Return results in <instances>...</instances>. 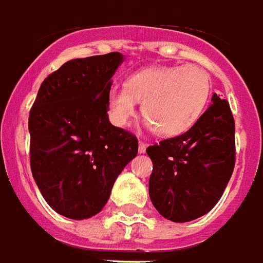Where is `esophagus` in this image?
<instances>
[{
	"mask_svg": "<svg viewBox=\"0 0 263 263\" xmlns=\"http://www.w3.org/2000/svg\"><path fill=\"white\" fill-rule=\"evenodd\" d=\"M145 148H147V144H145L144 141H139V153L140 154L145 153Z\"/></svg>",
	"mask_w": 263,
	"mask_h": 263,
	"instance_id": "34e87169",
	"label": "esophagus"
}]
</instances>
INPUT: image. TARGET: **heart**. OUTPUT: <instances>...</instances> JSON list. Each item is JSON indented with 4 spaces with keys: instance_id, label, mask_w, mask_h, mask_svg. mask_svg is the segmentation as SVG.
<instances>
[{
    "instance_id": "obj_1",
    "label": "heart",
    "mask_w": 263,
    "mask_h": 263,
    "mask_svg": "<svg viewBox=\"0 0 263 263\" xmlns=\"http://www.w3.org/2000/svg\"><path fill=\"white\" fill-rule=\"evenodd\" d=\"M212 92L208 71L195 64L157 66L136 71L124 87H113L108 93L109 118L124 127L141 102L147 124L162 137L187 132L202 116Z\"/></svg>"
}]
</instances>
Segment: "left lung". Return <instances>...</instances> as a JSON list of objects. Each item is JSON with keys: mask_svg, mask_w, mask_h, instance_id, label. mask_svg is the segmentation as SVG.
I'll list each match as a JSON object with an SVG mask.
<instances>
[{"mask_svg": "<svg viewBox=\"0 0 263 263\" xmlns=\"http://www.w3.org/2000/svg\"><path fill=\"white\" fill-rule=\"evenodd\" d=\"M212 105L183 134L150 145L148 193L161 216L175 223L202 217L223 196L235 165V123L226 99Z\"/></svg>", "mask_w": 263, "mask_h": 263, "instance_id": "8db88e82", "label": "left lung"}]
</instances>
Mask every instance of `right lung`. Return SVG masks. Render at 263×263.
I'll list each match as a JSON object with an SVG mask.
<instances>
[{"mask_svg":"<svg viewBox=\"0 0 263 263\" xmlns=\"http://www.w3.org/2000/svg\"><path fill=\"white\" fill-rule=\"evenodd\" d=\"M122 61L118 51L67 61L42 82L30 109L32 175L47 204L64 217L101 212L139 151L137 137L108 118L110 78Z\"/></svg>","mask_w":263,"mask_h":263,"instance_id":"obj_1","label":"right lung"}]
</instances>
